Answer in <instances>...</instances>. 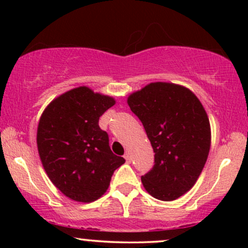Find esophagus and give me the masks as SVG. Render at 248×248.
I'll list each match as a JSON object with an SVG mask.
<instances>
[{
  "label": "esophagus",
  "instance_id": "34e87169",
  "mask_svg": "<svg viewBox=\"0 0 248 248\" xmlns=\"http://www.w3.org/2000/svg\"><path fill=\"white\" fill-rule=\"evenodd\" d=\"M124 158H126V161L128 162V163H130V162H132V155H130L129 152H127L126 154H124Z\"/></svg>",
  "mask_w": 248,
  "mask_h": 248
}]
</instances>
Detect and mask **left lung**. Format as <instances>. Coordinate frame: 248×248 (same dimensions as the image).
Returning a JSON list of instances; mask_svg holds the SVG:
<instances>
[{
    "instance_id": "obj_1",
    "label": "left lung",
    "mask_w": 248,
    "mask_h": 248,
    "mask_svg": "<svg viewBox=\"0 0 248 248\" xmlns=\"http://www.w3.org/2000/svg\"><path fill=\"white\" fill-rule=\"evenodd\" d=\"M155 153L153 169L142 176L144 189L160 201H175L195 186L207 160L211 128L199 99L172 82H150L128 96Z\"/></svg>"
}]
</instances>
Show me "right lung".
<instances>
[{"label":"right lung","mask_w":248,"mask_h":248,"mask_svg":"<svg viewBox=\"0 0 248 248\" xmlns=\"http://www.w3.org/2000/svg\"><path fill=\"white\" fill-rule=\"evenodd\" d=\"M114 105L112 96L79 86L53 99L39 119L37 148L43 167L57 189L73 201L100 198L124 163L99 127V118Z\"/></svg>","instance_id":"right-lung-1"}]
</instances>
